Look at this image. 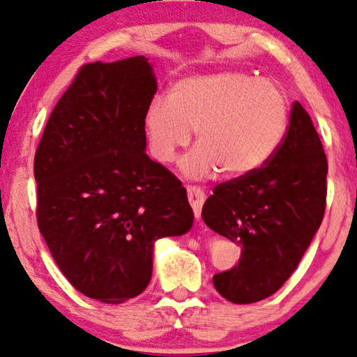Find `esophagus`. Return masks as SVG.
I'll return each instance as SVG.
<instances>
[{"mask_svg":"<svg viewBox=\"0 0 357 357\" xmlns=\"http://www.w3.org/2000/svg\"><path fill=\"white\" fill-rule=\"evenodd\" d=\"M188 199L190 207L194 210L195 218H200V210H202V205L205 202L204 190L197 188V185H188Z\"/></svg>","mask_w":357,"mask_h":357,"instance_id":"esophagus-1","label":"esophagus"}]
</instances>
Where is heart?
Segmentation results:
<instances>
[{
    "instance_id": "b5f03b06",
    "label": "heart",
    "mask_w": 357,
    "mask_h": 357,
    "mask_svg": "<svg viewBox=\"0 0 357 357\" xmlns=\"http://www.w3.org/2000/svg\"><path fill=\"white\" fill-rule=\"evenodd\" d=\"M153 158L169 163L195 130L197 149L181 160L185 176L220 172L239 179L273 157L288 130V103L278 85L238 71L179 79L168 100L155 98L144 116Z\"/></svg>"
}]
</instances>
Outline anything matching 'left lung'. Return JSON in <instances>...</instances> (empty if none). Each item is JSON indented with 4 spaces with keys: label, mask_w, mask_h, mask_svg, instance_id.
<instances>
[{
    "label": "left lung",
    "mask_w": 357,
    "mask_h": 357,
    "mask_svg": "<svg viewBox=\"0 0 357 357\" xmlns=\"http://www.w3.org/2000/svg\"><path fill=\"white\" fill-rule=\"evenodd\" d=\"M328 163L312 119L293 103L283 142L259 172L218 184L202 218L243 248L236 267L213 286L234 304L262 301L298 267L324 220Z\"/></svg>",
    "instance_id": "obj_1"
}]
</instances>
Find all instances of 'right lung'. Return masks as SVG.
Returning <instances> with one entry per match:
<instances>
[{"instance_id": "1", "label": "right lung", "mask_w": 357, "mask_h": 357, "mask_svg": "<svg viewBox=\"0 0 357 357\" xmlns=\"http://www.w3.org/2000/svg\"><path fill=\"white\" fill-rule=\"evenodd\" d=\"M155 92L147 58L85 64L35 152L40 233L69 283L105 304L142 293L155 241L194 222L181 181L145 153Z\"/></svg>"}]
</instances>
